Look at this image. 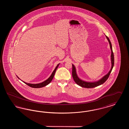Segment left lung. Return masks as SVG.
Here are the masks:
<instances>
[{"instance_id": "1", "label": "left lung", "mask_w": 129, "mask_h": 129, "mask_svg": "<svg viewBox=\"0 0 129 129\" xmlns=\"http://www.w3.org/2000/svg\"><path fill=\"white\" fill-rule=\"evenodd\" d=\"M106 38L107 39L109 44H110V46L111 50V62H112V67L111 69L109 72L106 75H105L103 78H102L100 80H99L98 82H93V83H90V82H86L85 81H83L82 80L80 79L77 74L76 73V70L75 67L74 66V65L72 64V66H73V69H72V75H73V77L74 79V81H75V82L79 86H81L83 87H85V88H93L95 87H96L97 86H100L103 84H104V82L107 80V79L108 78L109 75L111 74V72L113 69V68L114 65V53L113 52V50H112V44L111 43L110 41L109 40V39L108 38V37L106 36Z\"/></svg>"}]
</instances>
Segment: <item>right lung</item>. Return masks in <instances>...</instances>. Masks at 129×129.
I'll return each mask as SVG.
<instances>
[{
  "label": "right lung",
  "mask_w": 129,
  "mask_h": 129,
  "mask_svg": "<svg viewBox=\"0 0 129 129\" xmlns=\"http://www.w3.org/2000/svg\"><path fill=\"white\" fill-rule=\"evenodd\" d=\"M59 64H58L56 67H55V69L54 70V71H53V72L52 73V74H51V75L50 76V77H49V78L48 79H47L46 80H45V81H44L43 82L41 83H40V84H29V83H26L25 82L23 81L24 83H25V84L26 85H27V86H29L31 87H33V88H41V87H43V86H45L48 85L49 83L52 81V80H53V78L54 76V75L55 74V72H56V70L57 69V68L59 66ZM19 78L18 77H17Z\"/></svg>",
  "instance_id": "add662e5"
}]
</instances>
